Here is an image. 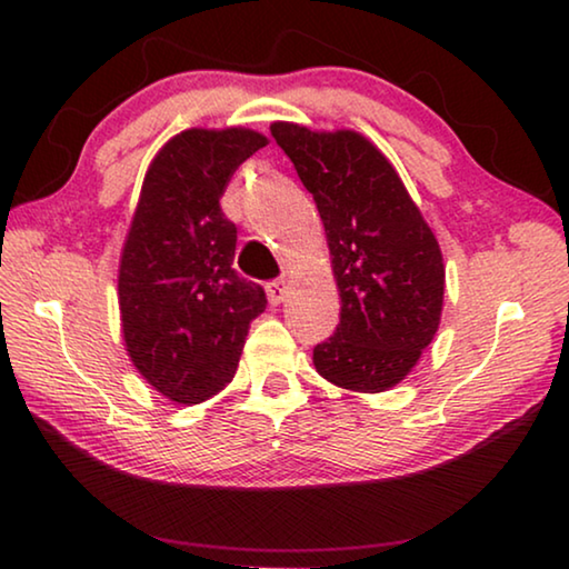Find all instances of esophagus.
Instances as JSON below:
<instances>
[{
	"label": "esophagus",
	"instance_id": "34e87169",
	"mask_svg": "<svg viewBox=\"0 0 569 569\" xmlns=\"http://www.w3.org/2000/svg\"><path fill=\"white\" fill-rule=\"evenodd\" d=\"M266 293H268V301H271L273 306L283 303L288 298V283L286 281H271L266 286Z\"/></svg>",
	"mask_w": 569,
	"mask_h": 569
}]
</instances>
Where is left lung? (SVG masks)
Segmentation results:
<instances>
[{"instance_id":"obj_1","label":"left lung","mask_w":569,"mask_h":569,"mask_svg":"<svg viewBox=\"0 0 569 569\" xmlns=\"http://www.w3.org/2000/svg\"><path fill=\"white\" fill-rule=\"evenodd\" d=\"M271 134L319 208L341 296L339 326L313 349L316 371L349 391H389L439 329L437 238L399 172L361 132L273 122Z\"/></svg>"}]
</instances>
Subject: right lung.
Returning <instances> with one entry per match:
<instances>
[{"label":"right lung","instance_id":"obj_1","mask_svg":"<svg viewBox=\"0 0 569 569\" xmlns=\"http://www.w3.org/2000/svg\"><path fill=\"white\" fill-rule=\"evenodd\" d=\"M268 146L248 128H190L170 138L142 180L118 273L124 349L176 403L223 391L238 369L263 288L233 271L238 230L220 198L240 162Z\"/></svg>","mask_w":569,"mask_h":569}]
</instances>
